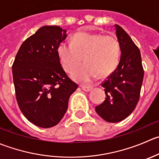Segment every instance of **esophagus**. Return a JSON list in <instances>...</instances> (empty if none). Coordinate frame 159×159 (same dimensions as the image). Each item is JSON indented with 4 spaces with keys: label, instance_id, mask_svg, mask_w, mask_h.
<instances>
[{
    "label": "esophagus",
    "instance_id": "esophagus-1",
    "mask_svg": "<svg viewBox=\"0 0 159 159\" xmlns=\"http://www.w3.org/2000/svg\"><path fill=\"white\" fill-rule=\"evenodd\" d=\"M80 87L82 89L83 91H84V92H89V91H91L92 89V86L91 85H84V84H81L80 85Z\"/></svg>",
    "mask_w": 159,
    "mask_h": 159
}]
</instances>
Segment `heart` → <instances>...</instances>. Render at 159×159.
I'll return each mask as SVG.
<instances>
[{"mask_svg":"<svg viewBox=\"0 0 159 159\" xmlns=\"http://www.w3.org/2000/svg\"><path fill=\"white\" fill-rule=\"evenodd\" d=\"M57 54L61 65L68 73L80 65L83 57L84 64L72 77L78 81H89L98 75L107 76L116 68L120 58V46L113 35L81 32L73 35L70 44L61 43Z\"/></svg>","mask_w":159,"mask_h":159,"instance_id":"obj_1","label":"heart"}]
</instances>
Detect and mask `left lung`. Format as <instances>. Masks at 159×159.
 Returning <instances> with one entry per match:
<instances>
[{
    "mask_svg": "<svg viewBox=\"0 0 159 159\" xmlns=\"http://www.w3.org/2000/svg\"><path fill=\"white\" fill-rule=\"evenodd\" d=\"M115 27L120 60L116 69L101 84L106 98L95 107L97 113L109 123L122 121L134 110L144 78L139 49L120 26L115 25Z\"/></svg>",
    "mask_w": 159,
    "mask_h": 159,
    "instance_id": "obj_1",
    "label": "left lung"
}]
</instances>
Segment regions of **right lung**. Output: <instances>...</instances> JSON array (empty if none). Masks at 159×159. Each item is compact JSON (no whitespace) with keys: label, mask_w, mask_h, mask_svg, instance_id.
<instances>
[{"label":"right lung","mask_w":159,"mask_h":159,"mask_svg":"<svg viewBox=\"0 0 159 159\" xmlns=\"http://www.w3.org/2000/svg\"><path fill=\"white\" fill-rule=\"evenodd\" d=\"M67 31L43 26L23 42L12 65L15 95L28 120L43 128L56 126L78 85L63 69L57 47Z\"/></svg>","instance_id":"obj_1"}]
</instances>
